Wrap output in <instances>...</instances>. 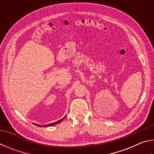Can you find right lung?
<instances>
[{"instance_id": "add662e5", "label": "right lung", "mask_w": 154, "mask_h": 154, "mask_svg": "<svg viewBox=\"0 0 154 154\" xmlns=\"http://www.w3.org/2000/svg\"><path fill=\"white\" fill-rule=\"evenodd\" d=\"M66 118V116L64 117V118H62L61 119H60V120H58V121H57V122H54V123H51V124H45V125H44V126H41V125H38V124H35L34 123V124L35 125V126H38V127H48V126H54V125H56V124H59L60 122H61L62 120H63V119Z\"/></svg>"}]
</instances>
